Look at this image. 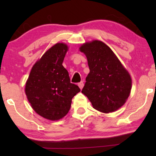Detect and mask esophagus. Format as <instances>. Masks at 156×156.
<instances>
[{"mask_svg": "<svg viewBox=\"0 0 156 156\" xmlns=\"http://www.w3.org/2000/svg\"><path fill=\"white\" fill-rule=\"evenodd\" d=\"M78 86L80 88V89H82L83 88V87H84V83H83V82H81L80 83H78Z\"/></svg>", "mask_w": 156, "mask_h": 156, "instance_id": "esophagus-1", "label": "esophagus"}]
</instances>
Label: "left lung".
<instances>
[{
  "instance_id": "obj_1",
  "label": "left lung",
  "mask_w": 156,
  "mask_h": 156,
  "mask_svg": "<svg viewBox=\"0 0 156 156\" xmlns=\"http://www.w3.org/2000/svg\"><path fill=\"white\" fill-rule=\"evenodd\" d=\"M79 49L86 55L89 67L82 93L99 112H116L124 105L131 94L129 72L112 49L100 40L87 42Z\"/></svg>"
}]
</instances>
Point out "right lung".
I'll use <instances>...</instances> for the list:
<instances>
[{
  "label": "right lung",
  "instance_id": "add662e5",
  "mask_svg": "<svg viewBox=\"0 0 156 156\" xmlns=\"http://www.w3.org/2000/svg\"><path fill=\"white\" fill-rule=\"evenodd\" d=\"M69 50L67 44L57 42L34 64L25 83V92L31 107L50 121H58L69 112L72 99L80 91L70 83L67 70L62 66Z\"/></svg>",
  "mask_w": 156,
  "mask_h": 156
}]
</instances>
